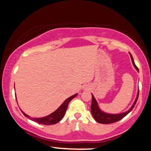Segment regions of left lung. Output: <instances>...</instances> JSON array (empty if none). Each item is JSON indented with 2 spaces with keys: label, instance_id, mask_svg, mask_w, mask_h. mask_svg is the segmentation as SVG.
Masks as SVG:
<instances>
[{
  "label": "left lung",
  "instance_id": "1",
  "mask_svg": "<svg viewBox=\"0 0 151 151\" xmlns=\"http://www.w3.org/2000/svg\"><path fill=\"white\" fill-rule=\"evenodd\" d=\"M130 55H131V54H130ZM131 58L133 64V66H134L135 68L138 71V68L136 67V65H135L133 57L131 55ZM138 95H139V90H138V94H137V97L136 99V100H135L134 103H133V106L131 107V109H130L128 111L124 112V113H122V114H111L104 113V112L102 111L101 110H100V109L99 108L97 102H96V99H95V98L93 97V94L91 93V96H92V101H91V114H92L93 119L97 121V122L100 123V124H112V123L117 122V121H120L121 119H122L124 117H125L129 113V112H131V111L132 110L133 107H134L135 105H136L137 100H138Z\"/></svg>",
  "mask_w": 151,
  "mask_h": 151
}]
</instances>
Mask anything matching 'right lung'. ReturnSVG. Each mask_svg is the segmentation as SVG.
<instances>
[{
  "label": "right lung",
  "mask_w": 151,
  "mask_h": 151,
  "mask_svg": "<svg viewBox=\"0 0 151 151\" xmlns=\"http://www.w3.org/2000/svg\"><path fill=\"white\" fill-rule=\"evenodd\" d=\"M77 95V93H76V94L73 95V96L67 99L63 102V104H62L55 111H54L52 114H50V115L47 116L42 118H31L30 116H29L28 115H27V114L24 113L22 111H21L22 113L24 114L25 116L30 119V120L35 121V122L38 123V124H43V125H53V124H57L59 121L62 120V119L63 118L64 116H65V114L66 111H67L69 103H70L71 100L73 99Z\"/></svg>",
  "instance_id": "add662e5"
}]
</instances>
